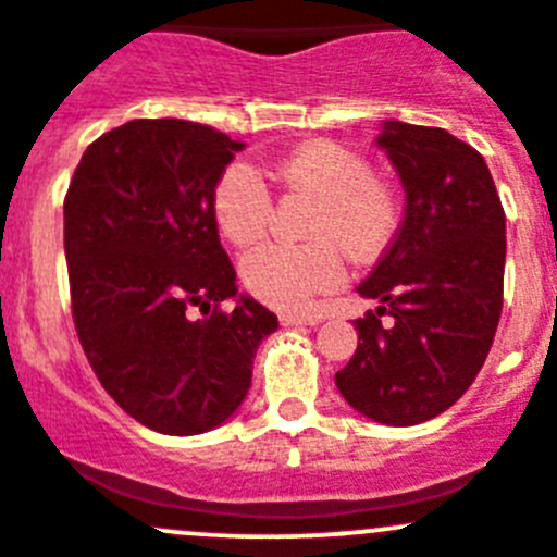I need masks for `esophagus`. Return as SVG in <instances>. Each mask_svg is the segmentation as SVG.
Wrapping results in <instances>:
<instances>
[{"label": "esophagus", "instance_id": "34e87169", "mask_svg": "<svg viewBox=\"0 0 557 557\" xmlns=\"http://www.w3.org/2000/svg\"><path fill=\"white\" fill-rule=\"evenodd\" d=\"M321 318L323 315H318V312H307V315H299V312H283V315H280V323H283V326H318Z\"/></svg>", "mask_w": 557, "mask_h": 557}]
</instances>
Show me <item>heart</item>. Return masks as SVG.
Masks as SVG:
<instances>
[{
  "instance_id": "obj_1",
  "label": "heart",
  "mask_w": 557,
  "mask_h": 557,
  "mask_svg": "<svg viewBox=\"0 0 557 557\" xmlns=\"http://www.w3.org/2000/svg\"><path fill=\"white\" fill-rule=\"evenodd\" d=\"M277 180L288 190L315 198L305 245H263L242 261L245 288L277 310H305L312 296L345 280L344 247L356 261H370L392 242L399 225V196L377 180L372 163L337 141H310L285 154ZM220 234L236 247L263 239L272 220V193L250 163H231L212 193Z\"/></svg>"
}]
</instances>
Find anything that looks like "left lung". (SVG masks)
<instances>
[{
	"label": "left lung",
	"mask_w": 557,
	"mask_h": 557,
	"mask_svg": "<svg viewBox=\"0 0 557 557\" xmlns=\"http://www.w3.org/2000/svg\"><path fill=\"white\" fill-rule=\"evenodd\" d=\"M377 144L405 187V218L359 285L375 312L356 318L339 394L381 424L444 413L476 381L504 307L506 214L487 163L441 127L386 122ZM393 321L383 327L380 315Z\"/></svg>",
	"instance_id": "8db88e82"
}]
</instances>
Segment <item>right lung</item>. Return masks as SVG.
I'll return each mask as SVG.
<instances>
[{"label": "right lung", "instance_id": "obj_1", "mask_svg": "<svg viewBox=\"0 0 557 557\" xmlns=\"http://www.w3.org/2000/svg\"><path fill=\"white\" fill-rule=\"evenodd\" d=\"M242 147L209 124L133 119L86 147L64 196L81 348L119 408L154 433L223 424L277 329L256 299L220 307L239 285L212 193Z\"/></svg>", "mask_w": 557, "mask_h": 557}]
</instances>
